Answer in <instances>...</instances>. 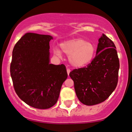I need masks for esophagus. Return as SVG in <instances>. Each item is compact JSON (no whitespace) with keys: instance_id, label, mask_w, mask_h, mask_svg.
<instances>
[{"instance_id":"obj_1","label":"esophagus","mask_w":132,"mask_h":132,"mask_svg":"<svg viewBox=\"0 0 132 132\" xmlns=\"http://www.w3.org/2000/svg\"><path fill=\"white\" fill-rule=\"evenodd\" d=\"M66 71H67V73H68V75H69V73H70V72H71V70H70V69H69V68H68L67 70H66Z\"/></svg>"}]
</instances>
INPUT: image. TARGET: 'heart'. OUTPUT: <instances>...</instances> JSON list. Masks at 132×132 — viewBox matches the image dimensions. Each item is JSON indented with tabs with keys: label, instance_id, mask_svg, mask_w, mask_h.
<instances>
[{
	"label": "heart",
	"instance_id": "obj_1",
	"mask_svg": "<svg viewBox=\"0 0 132 132\" xmlns=\"http://www.w3.org/2000/svg\"><path fill=\"white\" fill-rule=\"evenodd\" d=\"M61 51L69 56V61L75 68H82L92 61L96 53V46L92 42L81 38L66 40L60 44ZM54 54L60 56L61 52L57 47H54Z\"/></svg>",
	"mask_w": 132,
	"mask_h": 132
}]
</instances>
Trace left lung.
I'll use <instances>...</instances> for the list:
<instances>
[{
  "instance_id": "1",
  "label": "left lung",
  "mask_w": 132,
  "mask_h": 132,
  "mask_svg": "<svg viewBox=\"0 0 132 132\" xmlns=\"http://www.w3.org/2000/svg\"><path fill=\"white\" fill-rule=\"evenodd\" d=\"M119 67L114 43L102 34L99 39L96 56L91 63L69 73L80 102L93 105L105 101L116 88Z\"/></svg>"
}]
</instances>
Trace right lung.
Segmentation results:
<instances>
[{
  "label": "right lung",
  "mask_w": 132,
  "mask_h": 132,
  "mask_svg": "<svg viewBox=\"0 0 132 132\" xmlns=\"http://www.w3.org/2000/svg\"><path fill=\"white\" fill-rule=\"evenodd\" d=\"M48 35L25 33L12 51L10 75L19 98L28 105L46 109L56 103L63 83L68 78L64 64L50 63Z\"/></svg>",
  "instance_id": "1"
}]
</instances>
